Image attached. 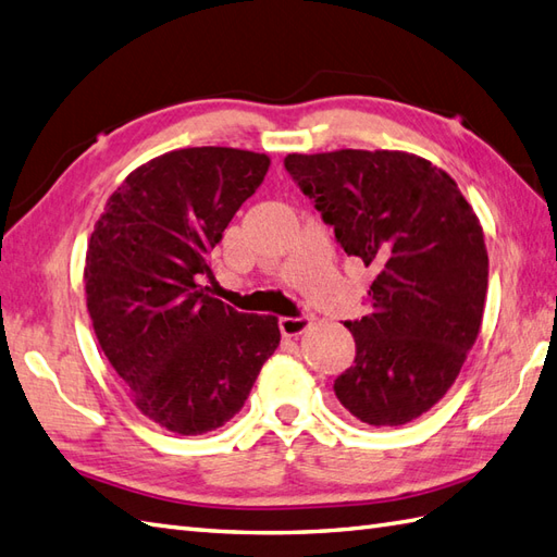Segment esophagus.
I'll list each match as a JSON object with an SVG mask.
<instances>
[{
    "label": "esophagus",
    "instance_id": "esophagus-1",
    "mask_svg": "<svg viewBox=\"0 0 557 557\" xmlns=\"http://www.w3.org/2000/svg\"><path fill=\"white\" fill-rule=\"evenodd\" d=\"M280 332L282 337H299V334L310 325V315H296V318H280Z\"/></svg>",
    "mask_w": 557,
    "mask_h": 557
}]
</instances>
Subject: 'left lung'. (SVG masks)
Segmentation results:
<instances>
[{"mask_svg":"<svg viewBox=\"0 0 557 557\" xmlns=\"http://www.w3.org/2000/svg\"><path fill=\"white\" fill-rule=\"evenodd\" d=\"M284 168L348 256L370 265V313L346 320L354 366L334 394L360 422L398 426L442 398L480 334L488 256L454 177L406 151L289 153Z\"/></svg>","mask_w":557,"mask_h":557,"instance_id":"8db88e82","label":"left lung"}]
</instances>
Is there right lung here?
<instances>
[{
	"instance_id": "1",
	"label": "right lung",
	"mask_w": 557,
	"mask_h": 557,
	"mask_svg": "<svg viewBox=\"0 0 557 557\" xmlns=\"http://www.w3.org/2000/svg\"><path fill=\"white\" fill-rule=\"evenodd\" d=\"M268 165L230 147L163 153L125 177L89 237L85 292L101 351L168 432L197 436L235 418L280 346L277 318L239 313L201 284Z\"/></svg>"
}]
</instances>
